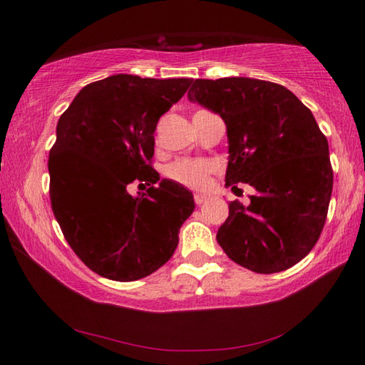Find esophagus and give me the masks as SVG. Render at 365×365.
Masks as SVG:
<instances>
[{
  "mask_svg": "<svg viewBox=\"0 0 365 365\" xmlns=\"http://www.w3.org/2000/svg\"><path fill=\"white\" fill-rule=\"evenodd\" d=\"M206 199H207L206 194H199V192L194 194V202H196L197 206H201V204H202L204 201H206Z\"/></svg>",
  "mask_w": 365,
  "mask_h": 365,
  "instance_id": "obj_1",
  "label": "esophagus"
}]
</instances>
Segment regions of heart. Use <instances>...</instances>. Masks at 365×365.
<instances>
[{
  "instance_id": "heart-1",
  "label": "heart",
  "mask_w": 365,
  "mask_h": 365,
  "mask_svg": "<svg viewBox=\"0 0 365 365\" xmlns=\"http://www.w3.org/2000/svg\"><path fill=\"white\" fill-rule=\"evenodd\" d=\"M212 164L204 161V159L181 158L169 164L166 169V176L171 181L181 184V186L202 189L207 184V178L212 173Z\"/></svg>"
}]
</instances>
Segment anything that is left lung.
Segmentation results:
<instances>
[{
	"label": "left lung",
	"instance_id": "left-lung-1",
	"mask_svg": "<svg viewBox=\"0 0 365 365\" xmlns=\"http://www.w3.org/2000/svg\"><path fill=\"white\" fill-rule=\"evenodd\" d=\"M189 101L226 123V186L247 182L251 204H229L217 242L257 274L286 271L316 246L326 224L334 173L311 109L281 84L252 78L196 79Z\"/></svg>",
	"mask_w": 365,
	"mask_h": 365
}]
</instances>
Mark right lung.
Instances as JSON below:
<instances>
[{
	"instance_id": "obj_1",
	"label": "right lung",
	"mask_w": 365,
	"mask_h": 365,
	"mask_svg": "<svg viewBox=\"0 0 365 365\" xmlns=\"http://www.w3.org/2000/svg\"><path fill=\"white\" fill-rule=\"evenodd\" d=\"M189 84L114 74L84 86L59 118L48 159L51 207L64 239L99 276L138 281L176 251L194 197L159 181L153 134ZM131 183L150 187L133 197Z\"/></svg>"
}]
</instances>
